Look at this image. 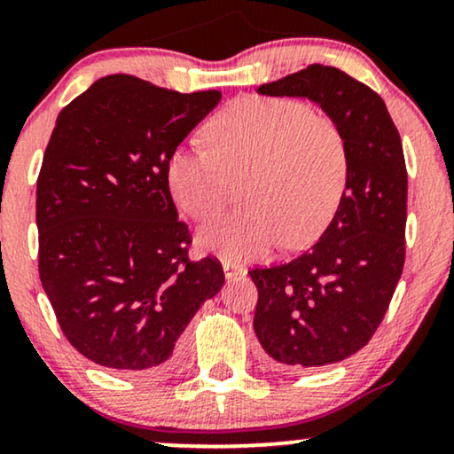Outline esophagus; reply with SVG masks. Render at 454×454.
I'll return each instance as SVG.
<instances>
[{
	"label": "esophagus",
	"instance_id": "obj_1",
	"mask_svg": "<svg viewBox=\"0 0 454 454\" xmlns=\"http://www.w3.org/2000/svg\"><path fill=\"white\" fill-rule=\"evenodd\" d=\"M222 270H224L226 279H234V278H239V276H245V270H242L240 265L232 263V261H226V263L222 265Z\"/></svg>",
	"mask_w": 454,
	"mask_h": 454
}]
</instances>
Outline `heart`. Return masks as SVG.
<instances>
[{
  "instance_id": "obj_1",
  "label": "heart",
  "mask_w": 454,
  "mask_h": 454,
  "mask_svg": "<svg viewBox=\"0 0 454 454\" xmlns=\"http://www.w3.org/2000/svg\"><path fill=\"white\" fill-rule=\"evenodd\" d=\"M212 150L176 148L166 164L172 200L195 220L226 206L242 183L240 214L215 218L197 232L203 251L247 263L284 240L302 247L327 226L348 181L341 127L306 102L248 97L228 105L206 131Z\"/></svg>"
}]
</instances>
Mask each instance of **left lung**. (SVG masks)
<instances>
[{"label":"left lung","mask_w":454,"mask_h":454,"mask_svg":"<svg viewBox=\"0 0 454 454\" xmlns=\"http://www.w3.org/2000/svg\"><path fill=\"white\" fill-rule=\"evenodd\" d=\"M257 92L309 98L348 142L346 189L321 239L288 263L248 271L259 290L253 327L270 360L327 366L366 346L403 271V145L379 94L337 67L312 63Z\"/></svg>","instance_id":"obj_1"}]
</instances>
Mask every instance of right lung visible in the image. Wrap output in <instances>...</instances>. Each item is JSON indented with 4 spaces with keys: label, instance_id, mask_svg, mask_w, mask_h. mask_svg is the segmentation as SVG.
Masks as SVG:
<instances>
[{
    "label": "right lung",
    "instance_id": "obj_1",
    "mask_svg": "<svg viewBox=\"0 0 454 454\" xmlns=\"http://www.w3.org/2000/svg\"><path fill=\"white\" fill-rule=\"evenodd\" d=\"M220 98L114 74L55 121L36 181L38 276L63 335L94 364L164 372L224 286L218 261H189L166 181L170 154Z\"/></svg>",
    "mask_w": 454,
    "mask_h": 454
}]
</instances>
